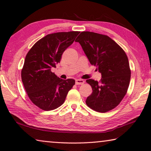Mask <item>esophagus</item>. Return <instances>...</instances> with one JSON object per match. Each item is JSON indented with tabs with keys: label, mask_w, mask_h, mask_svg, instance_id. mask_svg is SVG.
<instances>
[{
	"label": "esophagus",
	"mask_w": 151,
	"mask_h": 151,
	"mask_svg": "<svg viewBox=\"0 0 151 151\" xmlns=\"http://www.w3.org/2000/svg\"><path fill=\"white\" fill-rule=\"evenodd\" d=\"M75 84L76 85H82L84 84V81H83V80H81V79H77L76 80Z\"/></svg>",
	"instance_id": "1"
}]
</instances>
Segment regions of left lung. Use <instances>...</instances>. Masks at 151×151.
<instances>
[{"label":"left lung","instance_id":"8db88e82","mask_svg":"<svg viewBox=\"0 0 151 151\" xmlns=\"http://www.w3.org/2000/svg\"><path fill=\"white\" fill-rule=\"evenodd\" d=\"M75 41L102 75L99 82L86 81L93 90L86 104L101 113L113 110L123 100L130 84L131 70L126 53L110 37L92 32H82Z\"/></svg>","mask_w":151,"mask_h":151}]
</instances>
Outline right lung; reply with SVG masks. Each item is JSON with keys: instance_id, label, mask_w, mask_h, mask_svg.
Returning <instances> with one entry per match:
<instances>
[{"instance_id": "right-lung-1", "label": "right lung", "mask_w": 151, "mask_h": 151, "mask_svg": "<svg viewBox=\"0 0 151 151\" xmlns=\"http://www.w3.org/2000/svg\"><path fill=\"white\" fill-rule=\"evenodd\" d=\"M80 32L48 34L28 51L21 70V79L30 101L45 111L60 107L75 84L73 79H61L51 71L60 63L62 54Z\"/></svg>"}]
</instances>
